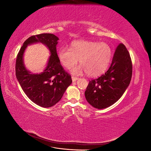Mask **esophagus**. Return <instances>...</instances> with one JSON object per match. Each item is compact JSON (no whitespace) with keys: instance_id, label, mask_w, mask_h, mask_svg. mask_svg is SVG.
<instances>
[{"instance_id":"34e87169","label":"esophagus","mask_w":151,"mask_h":151,"mask_svg":"<svg viewBox=\"0 0 151 151\" xmlns=\"http://www.w3.org/2000/svg\"><path fill=\"white\" fill-rule=\"evenodd\" d=\"M72 80L73 82H76L77 80H78V78H77V77L72 76Z\"/></svg>"}]
</instances>
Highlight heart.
<instances>
[{"label":"heart","instance_id":"obj_1","mask_svg":"<svg viewBox=\"0 0 151 151\" xmlns=\"http://www.w3.org/2000/svg\"><path fill=\"white\" fill-rule=\"evenodd\" d=\"M57 57L61 64L66 68L76 64L79 58L81 64L72 68V74L80 75L86 72L88 76L96 77L107 69L111 60L112 50L104 42L77 40L71 43L70 49L64 47L59 49Z\"/></svg>","mask_w":151,"mask_h":151}]
</instances>
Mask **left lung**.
Returning a JSON list of instances; mask_svg holds the SVG:
<instances>
[{
  "label": "left lung",
  "instance_id": "obj_1",
  "mask_svg": "<svg viewBox=\"0 0 151 151\" xmlns=\"http://www.w3.org/2000/svg\"><path fill=\"white\" fill-rule=\"evenodd\" d=\"M132 75L130 54L123 44L117 47L109 69L89 81L85 91L86 99L91 106L104 109L119 99L129 87Z\"/></svg>",
  "mask_w": 151,
  "mask_h": 151
}]
</instances>
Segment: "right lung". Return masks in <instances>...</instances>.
Instances as JSON below:
<instances>
[{"mask_svg":"<svg viewBox=\"0 0 151 151\" xmlns=\"http://www.w3.org/2000/svg\"><path fill=\"white\" fill-rule=\"evenodd\" d=\"M58 40L57 36L51 33L32 36L24 42L16 58V76L22 89L32 101L43 108L57 104L72 82L71 76L63 70L57 57ZM35 43L44 44L50 53L46 67L39 74L27 70L24 61L26 48Z\"/></svg>","mask_w":151,"mask_h":151,"instance_id":"1","label":"right lung"}]
</instances>
